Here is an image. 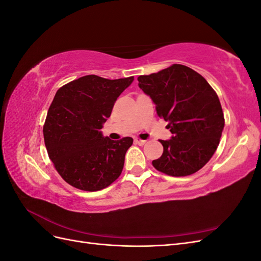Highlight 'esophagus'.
I'll return each instance as SVG.
<instances>
[{
	"label": "esophagus",
	"instance_id": "34e87169",
	"mask_svg": "<svg viewBox=\"0 0 261 261\" xmlns=\"http://www.w3.org/2000/svg\"><path fill=\"white\" fill-rule=\"evenodd\" d=\"M134 141H135V144H137L139 146H144L147 143V140L140 139V138H135V139H134Z\"/></svg>",
	"mask_w": 261,
	"mask_h": 261
}]
</instances>
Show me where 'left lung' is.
Instances as JSON below:
<instances>
[{
	"mask_svg": "<svg viewBox=\"0 0 261 261\" xmlns=\"http://www.w3.org/2000/svg\"><path fill=\"white\" fill-rule=\"evenodd\" d=\"M137 80L173 134L171 139L160 140L163 153L152 161L153 167L171 176L200 170L216 152L224 128L216 91L200 74L180 64Z\"/></svg>",
	"mask_w": 261,
	"mask_h": 261,
	"instance_id": "1",
	"label": "left lung"
}]
</instances>
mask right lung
<instances>
[{
	"label": "right lung",
	"instance_id": "obj_1",
	"mask_svg": "<svg viewBox=\"0 0 261 261\" xmlns=\"http://www.w3.org/2000/svg\"><path fill=\"white\" fill-rule=\"evenodd\" d=\"M133 81V76L111 81L87 75L55 93L43 126L44 144L55 169L69 185L96 192L121 175L133 138L112 140L100 129Z\"/></svg>",
	"mask_w": 261,
	"mask_h": 261
}]
</instances>
